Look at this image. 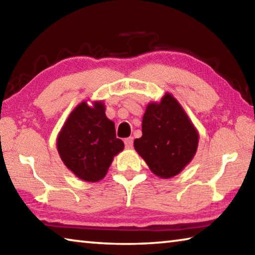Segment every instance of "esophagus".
<instances>
[{
	"instance_id": "esophagus-1",
	"label": "esophagus",
	"mask_w": 255,
	"mask_h": 255,
	"mask_svg": "<svg viewBox=\"0 0 255 255\" xmlns=\"http://www.w3.org/2000/svg\"><path fill=\"white\" fill-rule=\"evenodd\" d=\"M133 145V138L132 137H128L125 139V146H126L127 148H131Z\"/></svg>"
}]
</instances>
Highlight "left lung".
I'll list each match as a JSON object with an SVG mask.
<instances>
[{"mask_svg":"<svg viewBox=\"0 0 255 255\" xmlns=\"http://www.w3.org/2000/svg\"><path fill=\"white\" fill-rule=\"evenodd\" d=\"M143 136L133 140L135 149L159 178L176 175L195 156L198 132L179 102L165 94L149 103L141 125Z\"/></svg>","mask_w":255,"mask_h":255,"instance_id":"8db88e82","label":"left lung"}]
</instances>
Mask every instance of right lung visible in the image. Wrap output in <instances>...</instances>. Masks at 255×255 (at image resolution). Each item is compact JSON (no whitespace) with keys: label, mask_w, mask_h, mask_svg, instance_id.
Here are the masks:
<instances>
[{"label":"right lung","mask_w":255,"mask_h":255,"mask_svg":"<svg viewBox=\"0 0 255 255\" xmlns=\"http://www.w3.org/2000/svg\"><path fill=\"white\" fill-rule=\"evenodd\" d=\"M105 106L82 102L64 125L57 149L64 164L80 179L97 182L105 178L115 155L124 149L116 137L115 124L106 117Z\"/></svg>","instance_id":"add662e5"}]
</instances>
